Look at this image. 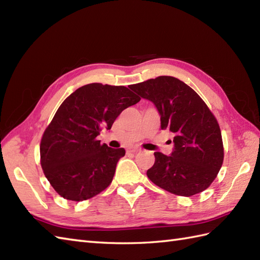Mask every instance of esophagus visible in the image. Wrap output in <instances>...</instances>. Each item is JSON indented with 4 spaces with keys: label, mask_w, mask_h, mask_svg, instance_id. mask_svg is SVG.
Here are the masks:
<instances>
[{
    "label": "esophagus",
    "mask_w": 260,
    "mask_h": 260,
    "mask_svg": "<svg viewBox=\"0 0 260 260\" xmlns=\"http://www.w3.org/2000/svg\"><path fill=\"white\" fill-rule=\"evenodd\" d=\"M128 152H131V153L141 152V148H139V147H129V148H128Z\"/></svg>",
    "instance_id": "34e87169"
}]
</instances>
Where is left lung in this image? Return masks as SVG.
I'll list each match as a JSON object with an SVG mask.
<instances>
[{
    "label": "left lung",
    "instance_id": "obj_1",
    "mask_svg": "<svg viewBox=\"0 0 260 260\" xmlns=\"http://www.w3.org/2000/svg\"><path fill=\"white\" fill-rule=\"evenodd\" d=\"M155 105L161 128L174 134L172 155L155 152L147 178L161 189L181 197L204 191L223 163V143L217 118L202 98L171 76H159L131 86Z\"/></svg>",
    "mask_w": 260,
    "mask_h": 260
}]
</instances>
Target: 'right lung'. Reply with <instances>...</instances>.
<instances>
[{
	"label": "right lung",
	"mask_w": 260,
	"mask_h": 260,
	"mask_svg": "<svg viewBox=\"0 0 260 260\" xmlns=\"http://www.w3.org/2000/svg\"><path fill=\"white\" fill-rule=\"evenodd\" d=\"M141 101L125 86L99 82L78 88L63 103L47 126L40 143V163L59 196L84 201L112 183L124 148L101 144L97 136L127 107Z\"/></svg>",
	"instance_id": "1"
}]
</instances>
